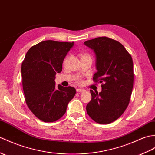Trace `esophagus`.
I'll use <instances>...</instances> for the list:
<instances>
[{"label": "esophagus", "instance_id": "obj_1", "mask_svg": "<svg viewBox=\"0 0 155 155\" xmlns=\"http://www.w3.org/2000/svg\"><path fill=\"white\" fill-rule=\"evenodd\" d=\"M85 91L84 89H82V88H77V92H84Z\"/></svg>", "mask_w": 155, "mask_h": 155}]
</instances>
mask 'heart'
<instances>
[{
	"instance_id": "b5f03b06",
	"label": "heart",
	"mask_w": 155,
	"mask_h": 155,
	"mask_svg": "<svg viewBox=\"0 0 155 155\" xmlns=\"http://www.w3.org/2000/svg\"><path fill=\"white\" fill-rule=\"evenodd\" d=\"M80 57H81V59H84V58H88V59H92V57L91 55H89V54H88V53H81ZM77 81L79 82V83H82V81L81 79H80V78H78Z\"/></svg>"
}]
</instances>
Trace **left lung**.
<instances>
[{"label":"left lung","instance_id":"8db88e82","mask_svg":"<svg viewBox=\"0 0 155 155\" xmlns=\"http://www.w3.org/2000/svg\"><path fill=\"white\" fill-rule=\"evenodd\" d=\"M96 56L94 82L102 83V91L91 90L88 116L96 123L108 124L124 114L130 101L134 86L132 57L121 43L106 36L86 41Z\"/></svg>","mask_w":155,"mask_h":155}]
</instances>
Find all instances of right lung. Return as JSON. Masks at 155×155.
I'll return each mask as SVG.
<instances>
[{
	"mask_svg": "<svg viewBox=\"0 0 155 155\" xmlns=\"http://www.w3.org/2000/svg\"><path fill=\"white\" fill-rule=\"evenodd\" d=\"M74 42L46 40L28 50L21 63V79L25 100L39 120L53 122L63 116L76 90L71 86H55L57 73L62 71L63 60Z\"/></svg>",
	"mask_w": 155,
	"mask_h": 155,
	"instance_id": "obj_1",
	"label": "right lung"
}]
</instances>
